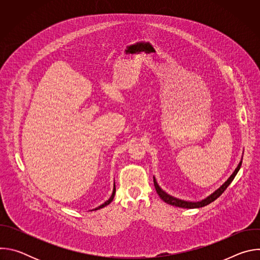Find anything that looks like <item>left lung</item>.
Returning a JSON list of instances; mask_svg holds the SVG:
<instances>
[{"label": "left lung", "mask_w": 260, "mask_h": 260, "mask_svg": "<svg viewBox=\"0 0 260 260\" xmlns=\"http://www.w3.org/2000/svg\"><path fill=\"white\" fill-rule=\"evenodd\" d=\"M242 160H243V156H242V159L240 161V164L238 165V167L236 168V170L234 171V173L231 175V177L221 185V186L216 189L213 193H211L210 196H208L206 199L202 200V201H199V202H189V201H184V200H180V199H177L173 196H170L169 193H167L165 190H162L160 188V186L158 185L155 177L153 176V182H154V186H155V189H156V192L157 194L159 196V198L167 204L169 205H172V206H175V207H179V208H184V209H197V208H202V207H205L209 204H211L212 202H214L215 200H217L222 193L224 192V190L229 187V185L233 182V180L235 179L236 175L238 174V172L240 171L241 169V166H242Z\"/></svg>", "instance_id": "obj_1"}]
</instances>
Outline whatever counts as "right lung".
<instances>
[{
  "label": "right lung",
  "instance_id": "add662e5",
  "mask_svg": "<svg viewBox=\"0 0 260 260\" xmlns=\"http://www.w3.org/2000/svg\"><path fill=\"white\" fill-rule=\"evenodd\" d=\"M115 192H116V187H115V182H114V186H113V191H112V196L110 197V199L108 200V201H106L104 204H102L101 206H99L98 208H95V209H93V210H99V209H102V208H104V207H106V206H108L111 202L113 201V199H114V197H115Z\"/></svg>",
  "mask_w": 260,
  "mask_h": 260
}]
</instances>
